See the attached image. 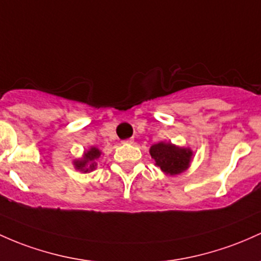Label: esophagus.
<instances>
[{
    "instance_id": "obj_1",
    "label": "esophagus",
    "mask_w": 261,
    "mask_h": 261,
    "mask_svg": "<svg viewBox=\"0 0 261 261\" xmlns=\"http://www.w3.org/2000/svg\"><path fill=\"white\" fill-rule=\"evenodd\" d=\"M122 144H124V145H131V144H134V140L133 139H126V140H124V141H122Z\"/></svg>"
}]
</instances>
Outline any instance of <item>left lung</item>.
I'll return each mask as SVG.
<instances>
[{"mask_svg": "<svg viewBox=\"0 0 261 261\" xmlns=\"http://www.w3.org/2000/svg\"><path fill=\"white\" fill-rule=\"evenodd\" d=\"M150 154L154 160V165L159 166L163 173L176 176L190 167L193 151L171 142H159L151 146Z\"/></svg>", "mask_w": 261, "mask_h": 261, "instance_id": "obj_1", "label": "left lung"}]
</instances>
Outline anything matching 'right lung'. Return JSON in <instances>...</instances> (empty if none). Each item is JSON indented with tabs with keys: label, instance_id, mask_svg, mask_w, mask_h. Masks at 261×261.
<instances>
[{
	"label": "right lung",
	"instance_id": "obj_1",
	"mask_svg": "<svg viewBox=\"0 0 261 261\" xmlns=\"http://www.w3.org/2000/svg\"><path fill=\"white\" fill-rule=\"evenodd\" d=\"M100 154H101V152H100L99 148L90 147L88 151H85V153L83 154L82 159L74 161V167H75L76 170L82 171L83 173L94 171L96 167L95 160L99 159Z\"/></svg>",
	"mask_w": 261,
	"mask_h": 261
}]
</instances>
